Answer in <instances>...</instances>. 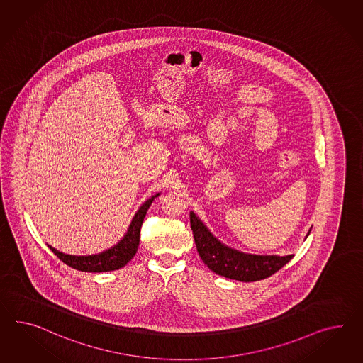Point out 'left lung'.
<instances>
[{"label": "left lung", "instance_id": "1", "mask_svg": "<svg viewBox=\"0 0 363 363\" xmlns=\"http://www.w3.org/2000/svg\"><path fill=\"white\" fill-rule=\"evenodd\" d=\"M190 225L196 240V251L203 263L216 274L239 281H257L269 277L283 268L294 255H248L231 250L218 242L203 223L190 213Z\"/></svg>", "mask_w": 363, "mask_h": 363}]
</instances>
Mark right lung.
<instances>
[{
  "mask_svg": "<svg viewBox=\"0 0 363 363\" xmlns=\"http://www.w3.org/2000/svg\"><path fill=\"white\" fill-rule=\"evenodd\" d=\"M158 194L152 198H149L147 202L140 207L136 216L133 218L132 223L128 228V233L125 236L118 242V245L107 251L98 254V255L89 256H72L65 255L62 252L57 251L49 245L50 250L54 252V255L62 260L65 264L69 265L74 269L83 271V272H108V271H115L121 267L127 264L128 262L135 256L138 251V243H140V231L141 225L144 222V218L147 216V208L155 201V198Z\"/></svg>",
  "mask_w": 363,
  "mask_h": 363,
  "instance_id": "obj_1",
  "label": "right lung"
}]
</instances>
